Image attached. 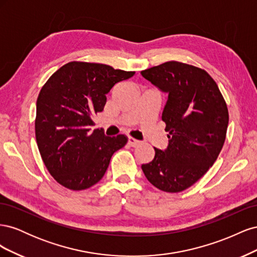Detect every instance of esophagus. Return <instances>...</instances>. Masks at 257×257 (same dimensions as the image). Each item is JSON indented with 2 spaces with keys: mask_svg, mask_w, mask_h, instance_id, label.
Wrapping results in <instances>:
<instances>
[{
  "mask_svg": "<svg viewBox=\"0 0 257 257\" xmlns=\"http://www.w3.org/2000/svg\"><path fill=\"white\" fill-rule=\"evenodd\" d=\"M139 144H141V142L137 141V139H135V138H133V137H128V145H130L131 147H136V146H138Z\"/></svg>",
  "mask_w": 257,
  "mask_h": 257,
  "instance_id": "esophagus-1",
  "label": "esophagus"
}]
</instances>
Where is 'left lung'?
Wrapping results in <instances>:
<instances>
[{
    "mask_svg": "<svg viewBox=\"0 0 257 257\" xmlns=\"http://www.w3.org/2000/svg\"><path fill=\"white\" fill-rule=\"evenodd\" d=\"M168 93L162 120L168 146L154 148V159L142 169L152 185L168 193L182 192L203 177L222 150L228 109L216 82L205 69L169 61L142 72Z\"/></svg>",
    "mask_w": 257,
    "mask_h": 257,
    "instance_id": "8db88e82",
    "label": "left lung"
}]
</instances>
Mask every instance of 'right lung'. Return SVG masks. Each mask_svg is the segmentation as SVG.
<instances>
[{
	"label": "right lung",
	"instance_id": "obj_1",
	"mask_svg": "<svg viewBox=\"0 0 257 257\" xmlns=\"http://www.w3.org/2000/svg\"><path fill=\"white\" fill-rule=\"evenodd\" d=\"M135 72L73 61L51 75L36 102L35 137L42 160L58 183L73 191L91 188L105 175L112 154L127 137L92 131L106 94Z\"/></svg>",
	"mask_w": 257,
	"mask_h": 257
}]
</instances>
